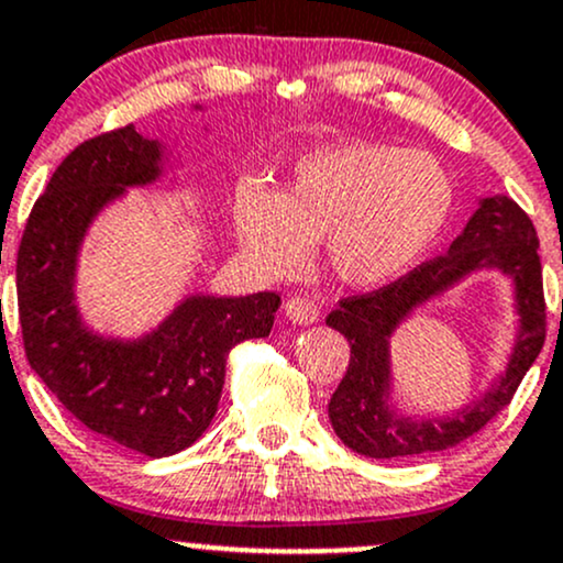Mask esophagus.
I'll list each match as a JSON object with an SVG mask.
<instances>
[{
    "instance_id": "esophagus-1",
    "label": "esophagus",
    "mask_w": 563,
    "mask_h": 563,
    "mask_svg": "<svg viewBox=\"0 0 563 563\" xmlns=\"http://www.w3.org/2000/svg\"><path fill=\"white\" fill-rule=\"evenodd\" d=\"M283 310H286V318L296 325H312L320 320L318 305L307 299V296H291V299H286Z\"/></svg>"
}]
</instances>
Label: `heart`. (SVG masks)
Instances as JSON below:
<instances>
[{
  "label": "heart",
  "mask_w": 563,
  "mask_h": 563,
  "mask_svg": "<svg viewBox=\"0 0 563 563\" xmlns=\"http://www.w3.org/2000/svg\"><path fill=\"white\" fill-rule=\"evenodd\" d=\"M452 208L454 184L432 154L363 141L301 157L277 195L245 178L232 197L240 249L258 272L294 275L323 240L325 264L352 288L404 275Z\"/></svg>",
  "instance_id": "heart-1"
}]
</instances>
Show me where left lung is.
Listing matches in <instances>:
<instances>
[{
    "label": "left lung",
    "mask_w": 563,
    "mask_h": 563,
    "mask_svg": "<svg viewBox=\"0 0 563 563\" xmlns=\"http://www.w3.org/2000/svg\"><path fill=\"white\" fill-rule=\"evenodd\" d=\"M537 249L540 240L532 219L510 197H481L446 253L419 264L379 291L339 301V310L325 318V325L344 333L350 342V366L331 395L329 419L344 446L372 460L443 452L475 435L510 404L545 342V296ZM484 268L503 271L514 283L519 331L509 366L489 391L454 415H400L391 406V333L413 309Z\"/></svg>",
    "instance_id": "8db88e82"
}]
</instances>
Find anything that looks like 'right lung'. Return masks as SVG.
I'll return each instance as SVG.
<instances>
[{
  "label": "right lung",
  "mask_w": 563,
  "mask_h": 563,
  "mask_svg": "<svg viewBox=\"0 0 563 563\" xmlns=\"http://www.w3.org/2000/svg\"><path fill=\"white\" fill-rule=\"evenodd\" d=\"M168 150L133 125L85 141L34 202L18 249L23 347L40 379L85 428L159 460L184 452L211 424L227 355L269 336L280 296L189 294L144 336H103L77 305L85 234L128 189L165 173Z\"/></svg>",
  "instance_id": "right-lung-1"
}]
</instances>
